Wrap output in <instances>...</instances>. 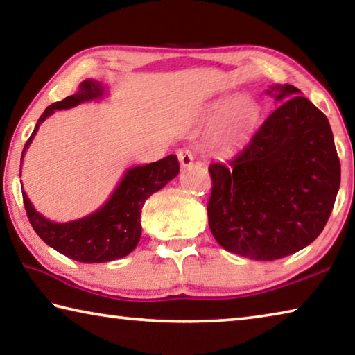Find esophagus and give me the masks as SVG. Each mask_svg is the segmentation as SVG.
I'll return each mask as SVG.
<instances>
[{"mask_svg": "<svg viewBox=\"0 0 355 355\" xmlns=\"http://www.w3.org/2000/svg\"><path fill=\"white\" fill-rule=\"evenodd\" d=\"M177 156L182 167H189L192 164V161H194V156H192L189 148H180L177 152Z\"/></svg>", "mask_w": 355, "mask_h": 355, "instance_id": "34e87169", "label": "esophagus"}]
</instances>
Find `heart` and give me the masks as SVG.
I'll list each match as a JSON object with an SVG mask.
<instances>
[{
	"label": "heart",
	"instance_id": "1",
	"mask_svg": "<svg viewBox=\"0 0 355 355\" xmlns=\"http://www.w3.org/2000/svg\"><path fill=\"white\" fill-rule=\"evenodd\" d=\"M208 119H219L218 125H216V135L220 141L235 144L245 139L250 135V131L255 128L258 110L248 98H236L228 106L227 101L222 100L213 105Z\"/></svg>",
	"mask_w": 355,
	"mask_h": 355
}]
</instances>
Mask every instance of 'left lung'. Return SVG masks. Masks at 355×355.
I'll use <instances>...</instances> for the list:
<instances>
[{
    "mask_svg": "<svg viewBox=\"0 0 355 355\" xmlns=\"http://www.w3.org/2000/svg\"><path fill=\"white\" fill-rule=\"evenodd\" d=\"M280 106L227 163L209 164L208 224L225 250L271 261L320 236L340 188L329 120L291 84L266 91Z\"/></svg>",
    "mask_w": 355,
    "mask_h": 355,
    "instance_id": "obj_1",
    "label": "left lung"
}]
</instances>
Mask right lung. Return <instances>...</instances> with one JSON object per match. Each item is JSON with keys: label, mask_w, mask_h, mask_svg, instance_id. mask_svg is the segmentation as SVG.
Returning <instances> with one entry per match:
<instances>
[{"label": "right lung", "mask_w": 355, "mask_h": 355, "mask_svg": "<svg viewBox=\"0 0 355 355\" xmlns=\"http://www.w3.org/2000/svg\"><path fill=\"white\" fill-rule=\"evenodd\" d=\"M103 95V84L95 80H86L80 84L76 94L48 106L25 144L21 161L40 123L46 117H50L56 110H69L83 101L101 98ZM178 172L180 164L175 155L166 156L156 163L131 167L125 172L122 182L103 207L86 218L64 224L51 222L35 211L25 191L23 203L35 233L50 248L81 263H106L127 257L135 250L142 233L141 209L144 202L153 192L164 188L172 178L178 175Z\"/></svg>", "instance_id": "add662e5"}]
</instances>
